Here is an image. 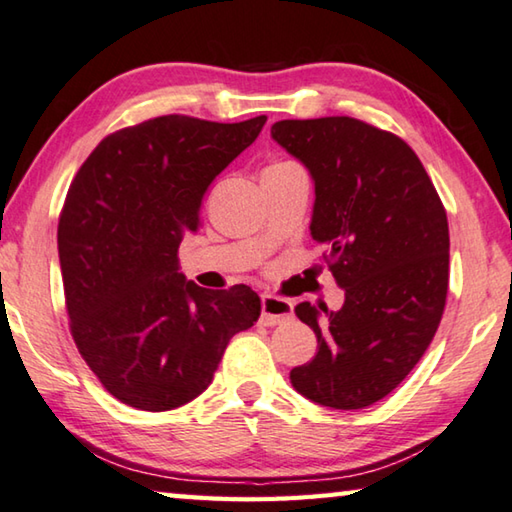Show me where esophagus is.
I'll list each match as a JSON object with an SVG mask.
<instances>
[{"label": "esophagus", "instance_id": "1", "mask_svg": "<svg viewBox=\"0 0 512 512\" xmlns=\"http://www.w3.org/2000/svg\"><path fill=\"white\" fill-rule=\"evenodd\" d=\"M293 316V302L271 296V293H264L262 296V325L273 327L280 325L284 320Z\"/></svg>", "mask_w": 512, "mask_h": 512}]
</instances>
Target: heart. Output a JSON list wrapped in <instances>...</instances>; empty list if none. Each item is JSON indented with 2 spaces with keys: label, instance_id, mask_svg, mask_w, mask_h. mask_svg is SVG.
<instances>
[{
  "label": "heart",
  "instance_id": "1",
  "mask_svg": "<svg viewBox=\"0 0 512 512\" xmlns=\"http://www.w3.org/2000/svg\"><path fill=\"white\" fill-rule=\"evenodd\" d=\"M289 164L291 162H275V164H271V167H289ZM271 167H268V169H271Z\"/></svg>",
  "mask_w": 512,
  "mask_h": 512
}]
</instances>
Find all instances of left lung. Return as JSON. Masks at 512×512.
<instances>
[{"mask_svg":"<svg viewBox=\"0 0 512 512\" xmlns=\"http://www.w3.org/2000/svg\"><path fill=\"white\" fill-rule=\"evenodd\" d=\"M271 135L314 178L309 230L345 291L339 311L296 307L318 352L291 370V384L316 404L363 409L409 375L443 318L447 212L411 146L366 121L284 119Z\"/></svg>","mask_w":512,"mask_h":512,"instance_id":"obj_1","label":"left lung"}]
</instances>
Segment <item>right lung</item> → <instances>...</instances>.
I'll list each match as a JSON object with an SVG mask.
<instances>
[{
	"mask_svg": "<svg viewBox=\"0 0 512 512\" xmlns=\"http://www.w3.org/2000/svg\"><path fill=\"white\" fill-rule=\"evenodd\" d=\"M266 117L219 124L164 115L103 137L58 219L74 343L103 388L140 411H171L212 384L232 336L262 311L246 284L207 291L180 273L212 180Z\"/></svg>",
	"mask_w": 512,
	"mask_h": 512,
	"instance_id": "add662e5",
	"label": "right lung"
}]
</instances>
